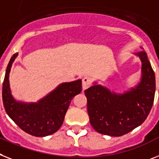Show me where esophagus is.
<instances>
[{"label": "esophagus", "mask_w": 159, "mask_h": 159, "mask_svg": "<svg viewBox=\"0 0 159 159\" xmlns=\"http://www.w3.org/2000/svg\"><path fill=\"white\" fill-rule=\"evenodd\" d=\"M91 85V79L88 77H85L82 78V89L86 90Z\"/></svg>", "instance_id": "34e87169"}]
</instances>
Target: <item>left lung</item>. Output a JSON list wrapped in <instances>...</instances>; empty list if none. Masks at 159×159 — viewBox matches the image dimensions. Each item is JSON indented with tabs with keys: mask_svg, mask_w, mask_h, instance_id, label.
<instances>
[{
	"mask_svg": "<svg viewBox=\"0 0 159 159\" xmlns=\"http://www.w3.org/2000/svg\"><path fill=\"white\" fill-rule=\"evenodd\" d=\"M136 55L142 63L138 86L121 94L96 84L84 91L90 122L101 134L125 135L141 125L150 114L155 94V75L145 51Z\"/></svg>",
	"mask_w": 159,
	"mask_h": 159,
	"instance_id": "1",
	"label": "left lung"
}]
</instances>
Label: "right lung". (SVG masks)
<instances>
[{"instance_id": "right-lung-1", "label": "right lung", "mask_w": 159, "mask_h": 159, "mask_svg": "<svg viewBox=\"0 0 159 159\" xmlns=\"http://www.w3.org/2000/svg\"><path fill=\"white\" fill-rule=\"evenodd\" d=\"M18 56L13 55L6 69L2 87L5 111L24 132L34 137H45L56 133L63 124L73 97L82 92V80L61 84L36 103L16 102L10 93L9 75L12 64Z\"/></svg>"}]
</instances>
